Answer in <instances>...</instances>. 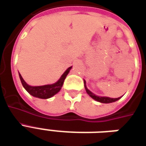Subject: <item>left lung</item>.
Returning <instances> with one entry per match:
<instances>
[{
  "label": "left lung",
  "instance_id": "8db88e82",
  "mask_svg": "<svg viewBox=\"0 0 146 146\" xmlns=\"http://www.w3.org/2000/svg\"><path fill=\"white\" fill-rule=\"evenodd\" d=\"M84 88H85L86 92L88 94V95L92 98L95 101L98 102H101V103H112V102H114L119 100V98L121 97H119V98H110V97H106V96H98V95H95L93 92H92L90 90H89L87 86H86V81L84 80Z\"/></svg>",
  "mask_w": 146,
  "mask_h": 146
}]
</instances>
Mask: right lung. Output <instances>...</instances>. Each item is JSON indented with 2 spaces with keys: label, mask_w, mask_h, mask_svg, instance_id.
<instances>
[{
  "label": "right lung",
  "mask_w": 146,
  "mask_h": 146,
  "mask_svg": "<svg viewBox=\"0 0 146 146\" xmlns=\"http://www.w3.org/2000/svg\"><path fill=\"white\" fill-rule=\"evenodd\" d=\"M72 69V66L69 67L64 73L61 76V77L54 84H46V85L41 86H30L27 82L25 81L23 78V76H21L20 73H19V78H20L22 84L23 86V88L26 89L29 94L38 98H42V99H47V98H51L52 96L56 95L58 92H59L62 88V87L63 85V82L66 77L68 75V73H70V70Z\"/></svg>",
  "instance_id": "right-lung-1"
}]
</instances>
